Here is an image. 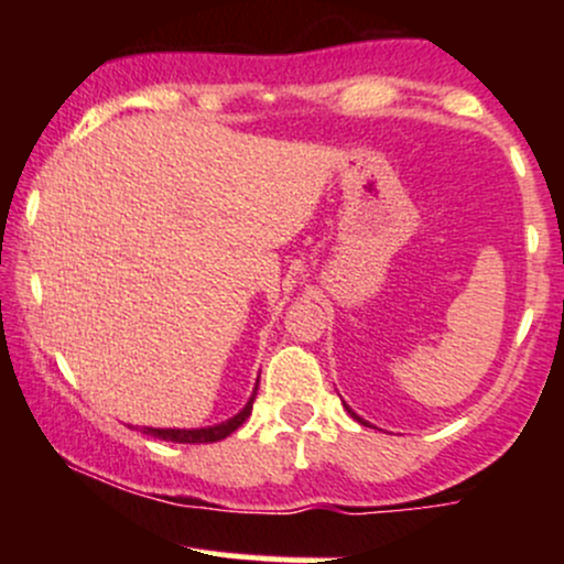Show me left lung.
Returning <instances> with one entry per match:
<instances>
[{
    "label": "left lung",
    "mask_w": 564,
    "mask_h": 564,
    "mask_svg": "<svg viewBox=\"0 0 564 564\" xmlns=\"http://www.w3.org/2000/svg\"><path fill=\"white\" fill-rule=\"evenodd\" d=\"M345 408H347V413H349V416H352V419H355V422H360V424H368V422H366V419H360V416H358V413H355V411H352V408H349L347 403H345Z\"/></svg>",
    "instance_id": "obj_1"
}]
</instances>
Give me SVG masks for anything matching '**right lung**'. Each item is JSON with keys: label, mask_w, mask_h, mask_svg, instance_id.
Masks as SVG:
<instances>
[{"label": "right lung", "mask_w": 564, "mask_h": 564, "mask_svg": "<svg viewBox=\"0 0 564 564\" xmlns=\"http://www.w3.org/2000/svg\"><path fill=\"white\" fill-rule=\"evenodd\" d=\"M257 384H260V379H257ZM254 398H257V387L254 392H251L249 403H246L236 416H230L228 422H219L215 426H200V430H159V426H145L142 432L159 440H166V443H217V440H225L228 435H232V432H236L238 426L251 416Z\"/></svg>", "instance_id": "add662e5"}]
</instances>
